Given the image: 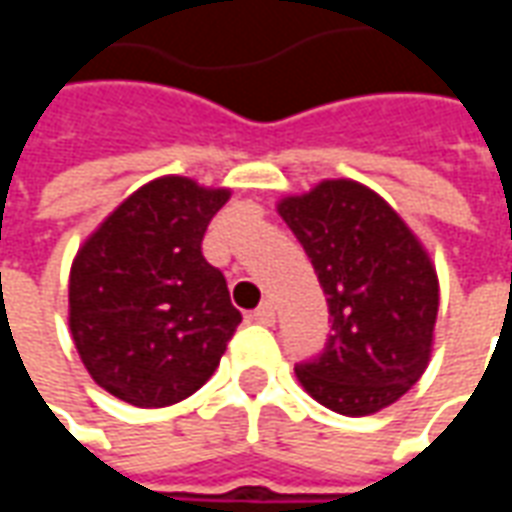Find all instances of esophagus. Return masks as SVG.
Wrapping results in <instances>:
<instances>
[{
	"label": "esophagus",
	"mask_w": 512,
	"mask_h": 512,
	"mask_svg": "<svg viewBox=\"0 0 512 512\" xmlns=\"http://www.w3.org/2000/svg\"><path fill=\"white\" fill-rule=\"evenodd\" d=\"M252 318H255L257 323H263V326H271V323H274V307H271L268 301H263V304L252 312Z\"/></svg>",
	"instance_id": "esophagus-1"
}]
</instances>
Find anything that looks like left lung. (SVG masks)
I'll use <instances>...</instances> for the list:
<instances>
[{
	"instance_id": "obj_1",
	"label": "left lung",
	"mask_w": 512,
	"mask_h": 512,
	"mask_svg": "<svg viewBox=\"0 0 512 512\" xmlns=\"http://www.w3.org/2000/svg\"><path fill=\"white\" fill-rule=\"evenodd\" d=\"M318 274L332 334L321 356L296 367L321 406L367 417L417 384L433 351L439 277L389 202L348 178L321 180L277 205Z\"/></svg>"
}]
</instances>
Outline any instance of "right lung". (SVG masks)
<instances>
[{
    "mask_svg": "<svg viewBox=\"0 0 512 512\" xmlns=\"http://www.w3.org/2000/svg\"><path fill=\"white\" fill-rule=\"evenodd\" d=\"M230 189L164 175L106 216L73 257L68 323L109 395L164 408L194 395L241 323L202 235Z\"/></svg>",
    "mask_w": 512,
    "mask_h": 512,
    "instance_id": "right-lung-1",
    "label": "right lung"
}]
</instances>
